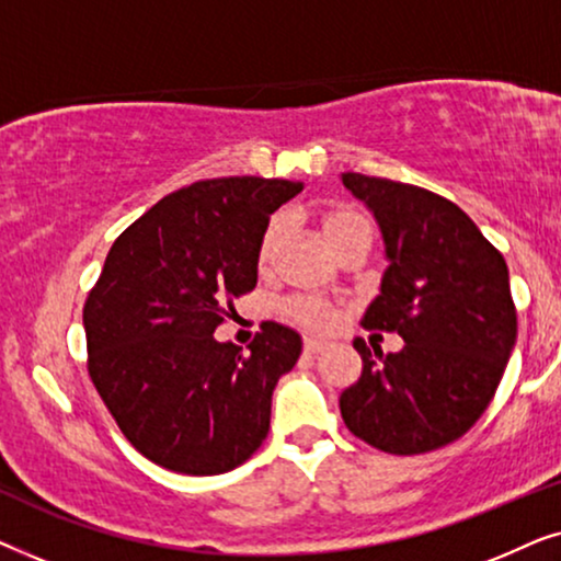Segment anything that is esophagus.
Masks as SVG:
<instances>
[{"mask_svg":"<svg viewBox=\"0 0 561 561\" xmlns=\"http://www.w3.org/2000/svg\"><path fill=\"white\" fill-rule=\"evenodd\" d=\"M329 344L324 340H317V336H306L304 340V350L309 352V355H319V352H324Z\"/></svg>","mask_w":561,"mask_h":561,"instance_id":"1","label":"esophagus"}]
</instances>
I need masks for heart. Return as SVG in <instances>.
Here are the masks:
<instances>
[{
    "instance_id": "heart-1",
    "label": "heart",
    "mask_w": 561,
    "mask_h": 561,
    "mask_svg": "<svg viewBox=\"0 0 561 561\" xmlns=\"http://www.w3.org/2000/svg\"><path fill=\"white\" fill-rule=\"evenodd\" d=\"M283 225H286L283 214H275V217L265 225L263 237H260V248H257L260 265L271 263V257H273V252H275V244H278V240H280ZM359 225H367V219L363 217V214L350 211V209L332 211L327 217V221H324L329 240H336V237L344 234V232H350L352 227H359ZM286 313L294 321H298V324H304V327H309V329H329L336 321L334 306L327 304V301H321V298H311V296L290 298V301L286 304Z\"/></svg>"
}]
</instances>
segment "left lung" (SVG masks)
Here are the masks:
<instances>
[{
  "mask_svg": "<svg viewBox=\"0 0 561 561\" xmlns=\"http://www.w3.org/2000/svg\"><path fill=\"white\" fill-rule=\"evenodd\" d=\"M342 183L370 206L390 260L363 327L405 342L382 355L355 340L363 375L340 396L342 419L388 455L447 447L485 413L516 344L508 265L449 198L378 175Z\"/></svg>",
  "mask_w": 561,
  "mask_h": 561,
  "instance_id": "obj_1",
  "label": "left lung"
}]
</instances>
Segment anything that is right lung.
<instances>
[{
	"instance_id": "1",
	"label": "right lung",
	"mask_w": 561,
	"mask_h": 561,
	"mask_svg": "<svg viewBox=\"0 0 561 561\" xmlns=\"http://www.w3.org/2000/svg\"><path fill=\"white\" fill-rule=\"evenodd\" d=\"M298 191L260 175L196 181L114 240L83 304L87 367L119 432L150 462L221 474L267 436L273 388L301 355V336L265 321L242 352L214 340V329L255 288L263 229Z\"/></svg>"
}]
</instances>
